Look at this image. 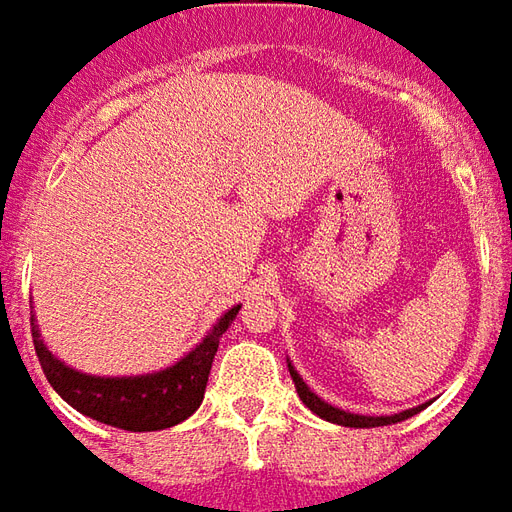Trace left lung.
Returning <instances> with one entry per match:
<instances>
[{"mask_svg":"<svg viewBox=\"0 0 512 512\" xmlns=\"http://www.w3.org/2000/svg\"><path fill=\"white\" fill-rule=\"evenodd\" d=\"M286 364H289V358H286ZM289 375L295 380L297 394H300V400H303V405H306L308 411H314L320 419H325V422L342 424V427H383V424L405 422V419H411L413 413H419L427 408V402H424V405H416V408H408V411L402 413H391V416H361V413L342 411V408H336L331 402H325L322 397H317V394L306 386V380L297 375V369L292 364H289Z\"/></svg>","mask_w":512,"mask_h":512,"instance_id":"1","label":"left lung"}]
</instances>
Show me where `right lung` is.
<instances>
[{"label": "right lung", "mask_w": 512, "mask_h": 512, "mask_svg": "<svg viewBox=\"0 0 512 512\" xmlns=\"http://www.w3.org/2000/svg\"><path fill=\"white\" fill-rule=\"evenodd\" d=\"M239 308L242 306L228 308L212 325V331L176 364L165 366L159 372H148V375L101 378V375L79 372L52 355V350L43 344L41 331L35 325V314H32V342H35L43 375L71 408L110 427H121L132 433H151V430H165V427L184 422L187 416L198 411V405L204 402L206 380H209L220 336L228 331Z\"/></svg>", "instance_id": "add662e5"}]
</instances>
